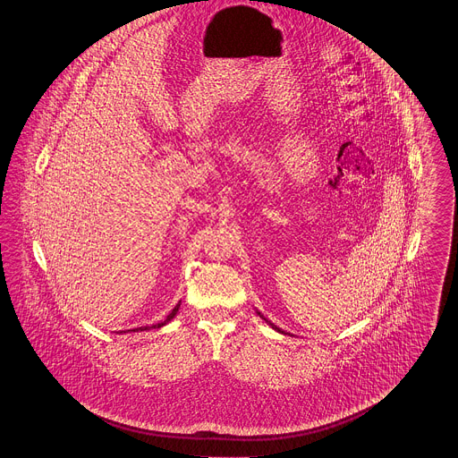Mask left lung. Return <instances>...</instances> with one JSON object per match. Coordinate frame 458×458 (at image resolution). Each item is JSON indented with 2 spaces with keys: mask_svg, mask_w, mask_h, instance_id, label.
<instances>
[{
  "mask_svg": "<svg viewBox=\"0 0 458 458\" xmlns=\"http://www.w3.org/2000/svg\"><path fill=\"white\" fill-rule=\"evenodd\" d=\"M258 314H259V316H261L262 319H264V321H266V323H267V325H269V327H273V329H276V331H278V333H284V335H290V333H284V331H282V329H280V327H275V325H273V323H271V321H267V319H266V318H264V316H262L261 312H258Z\"/></svg>",
  "mask_w": 458,
  "mask_h": 458,
  "instance_id": "left-lung-1",
  "label": "left lung"
}]
</instances>
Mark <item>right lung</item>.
I'll return each instance as SVG.
<instances>
[{
	"instance_id": "1",
	"label": "right lung",
	"mask_w": 458,
	"mask_h": 458,
	"mask_svg": "<svg viewBox=\"0 0 458 458\" xmlns=\"http://www.w3.org/2000/svg\"><path fill=\"white\" fill-rule=\"evenodd\" d=\"M178 309H180V302L174 305V310L166 316V319L165 321H161V323H157V325H153V327H135V329H127V331H120V333H131V331H149V329H157V327H163L165 325H168L172 319H174V316H176V312H178Z\"/></svg>"
}]
</instances>
